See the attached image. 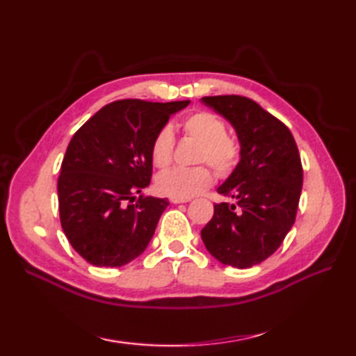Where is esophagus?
I'll return each mask as SVG.
<instances>
[{
	"instance_id": "1",
	"label": "esophagus",
	"mask_w": 356,
	"mask_h": 356,
	"mask_svg": "<svg viewBox=\"0 0 356 356\" xmlns=\"http://www.w3.org/2000/svg\"><path fill=\"white\" fill-rule=\"evenodd\" d=\"M171 203H186L190 202V199H184V197H170Z\"/></svg>"
}]
</instances>
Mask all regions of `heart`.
I'll use <instances>...</instances> for the list:
<instances>
[{"label":"heart","instance_id":"heart-1","mask_svg":"<svg viewBox=\"0 0 356 356\" xmlns=\"http://www.w3.org/2000/svg\"><path fill=\"white\" fill-rule=\"evenodd\" d=\"M180 130L186 138L199 142L195 162H208L218 176H229L237 168L241 147L234 136L226 133L225 120L213 111L199 110L182 119ZM174 138L168 128L159 130L149 145V156L157 168H166L172 162ZM214 176L207 165L191 168H172L159 174L156 185L162 194L190 199L203 193L213 184Z\"/></svg>","mask_w":356,"mask_h":356}]
</instances>
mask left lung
<instances>
[{
    "mask_svg": "<svg viewBox=\"0 0 356 356\" xmlns=\"http://www.w3.org/2000/svg\"><path fill=\"white\" fill-rule=\"evenodd\" d=\"M236 128L241 159L217 193L236 203H217L202 229L209 254L245 269L266 260L283 243L297 217L303 166L293 136L282 120L240 95L205 96Z\"/></svg>",
    "mask_w": 356,
    "mask_h": 356,
    "instance_id": "8db88e82",
    "label": "left lung"
}]
</instances>
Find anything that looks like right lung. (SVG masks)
Returning <instances> with one entry per match:
<instances>
[{
  "instance_id": "obj_1",
  "label": "right lung",
  "mask_w": 356,
  "mask_h": 356,
  "mask_svg": "<svg viewBox=\"0 0 356 356\" xmlns=\"http://www.w3.org/2000/svg\"><path fill=\"white\" fill-rule=\"evenodd\" d=\"M188 104L119 99L73 134L58 177L59 218L93 266L120 268L145 251L170 202L134 194L149 185L154 134Z\"/></svg>"
}]
</instances>
